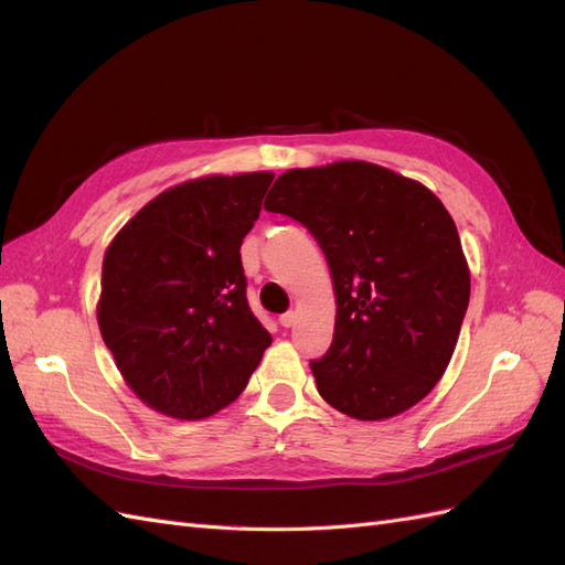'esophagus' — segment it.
I'll return each instance as SVG.
<instances>
[{
	"mask_svg": "<svg viewBox=\"0 0 565 565\" xmlns=\"http://www.w3.org/2000/svg\"><path fill=\"white\" fill-rule=\"evenodd\" d=\"M295 322H297V313H295V311H287V313L280 316V324H282V328H292Z\"/></svg>",
	"mask_w": 565,
	"mask_h": 565,
	"instance_id": "1",
	"label": "esophagus"
}]
</instances>
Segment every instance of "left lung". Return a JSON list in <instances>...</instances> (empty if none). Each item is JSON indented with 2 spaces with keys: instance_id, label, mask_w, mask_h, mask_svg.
Instances as JSON below:
<instances>
[{
  "instance_id": "left-lung-1",
  "label": "left lung",
  "mask_w": 565,
  "mask_h": 565,
  "mask_svg": "<svg viewBox=\"0 0 565 565\" xmlns=\"http://www.w3.org/2000/svg\"><path fill=\"white\" fill-rule=\"evenodd\" d=\"M264 210L297 218L328 256L337 318L311 363L320 396L361 422L417 405L450 363L471 292L443 202L386 167L341 160L280 174Z\"/></svg>"
}]
</instances>
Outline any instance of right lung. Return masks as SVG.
Listing matches in <instances>:
<instances>
[{
  "label": "right lung",
  "instance_id": "1",
  "mask_svg": "<svg viewBox=\"0 0 565 565\" xmlns=\"http://www.w3.org/2000/svg\"><path fill=\"white\" fill-rule=\"evenodd\" d=\"M270 181V172L212 174L167 188L106 249L98 330L156 413L188 422L218 413L270 347L241 259Z\"/></svg>",
  "mask_w": 565,
  "mask_h": 565
}]
</instances>
